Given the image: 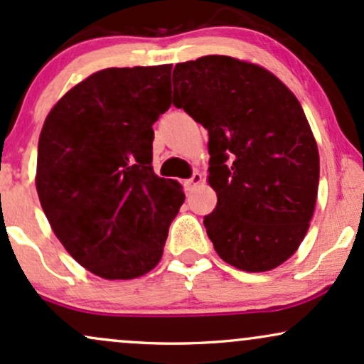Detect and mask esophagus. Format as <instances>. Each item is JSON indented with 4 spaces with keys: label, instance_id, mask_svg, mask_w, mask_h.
<instances>
[{
    "label": "esophagus",
    "instance_id": "1",
    "mask_svg": "<svg viewBox=\"0 0 364 364\" xmlns=\"http://www.w3.org/2000/svg\"><path fill=\"white\" fill-rule=\"evenodd\" d=\"M203 183V174H200V173H195L193 176H191L190 179H186L185 181V188H186V191L188 193H190V191H193L196 186H200Z\"/></svg>",
    "mask_w": 364,
    "mask_h": 364
}]
</instances>
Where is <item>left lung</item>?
Wrapping results in <instances>:
<instances>
[{"mask_svg": "<svg viewBox=\"0 0 364 364\" xmlns=\"http://www.w3.org/2000/svg\"><path fill=\"white\" fill-rule=\"evenodd\" d=\"M173 104L208 129L207 235L225 263L267 272L306 236L320 179L316 140L296 95L255 63L210 54L178 63Z\"/></svg>", "mask_w": 364, "mask_h": 364, "instance_id": "1", "label": "left lung"}]
</instances>
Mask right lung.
Wrapping results in <instances>:
<instances>
[{"label":"right lung","mask_w":364,"mask_h":364,"mask_svg":"<svg viewBox=\"0 0 364 364\" xmlns=\"http://www.w3.org/2000/svg\"><path fill=\"white\" fill-rule=\"evenodd\" d=\"M173 65L106 68L72 87L46 118L36 188L72 257L107 281L161 262L185 202L176 179L152 169V124L171 107Z\"/></svg>","instance_id":"right-lung-1"}]
</instances>
